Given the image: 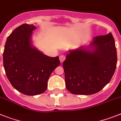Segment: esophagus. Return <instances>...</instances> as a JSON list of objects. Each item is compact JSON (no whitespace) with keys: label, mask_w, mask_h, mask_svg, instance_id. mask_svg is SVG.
<instances>
[{"label":"esophagus","mask_w":121,"mask_h":121,"mask_svg":"<svg viewBox=\"0 0 121 121\" xmlns=\"http://www.w3.org/2000/svg\"><path fill=\"white\" fill-rule=\"evenodd\" d=\"M65 59V56L64 55H61L59 57V60L61 63H62L64 61Z\"/></svg>","instance_id":"1"}]
</instances>
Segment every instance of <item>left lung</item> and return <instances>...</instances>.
I'll use <instances>...</instances> for the list:
<instances>
[{
	"label": "left lung",
	"instance_id": "left-lung-1",
	"mask_svg": "<svg viewBox=\"0 0 121 121\" xmlns=\"http://www.w3.org/2000/svg\"><path fill=\"white\" fill-rule=\"evenodd\" d=\"M90 49L69 50L63 62L65 86L76 95L100 91L110 82L117 64V51L111 33L95 37Z\"/></svg>",
	"mask_w": 121,
	"mask_h": 121
}]
</instances>
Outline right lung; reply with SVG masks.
Segmentation results:
<instances>
[{
    "instance_id": "obj_1",
    "label": "right lung",
    "mask_w": 121,
    "mask_h": 121,
    "mask_svg": "<svg viewBox=\"0 0 121 121\" xmlns=\"http://www.w3.org/2000/svg\"><path fill=\"white\" fill-rule=\"evenodd\" d=\"M33 24H24L11 32L6 41L3 62L6 75L15 89L27 95L43 93L51 74L60 65L59 57L43 54L31 44Z\"/></svg>"
}]
</instances>
